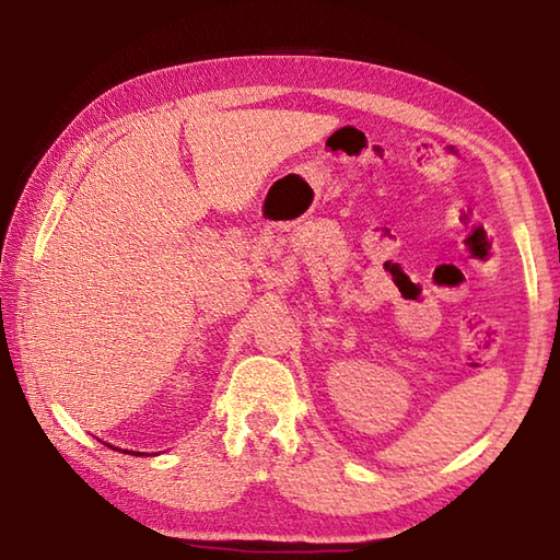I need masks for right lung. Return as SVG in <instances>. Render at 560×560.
<instances>
[{
	"label": "right lung",
	"mask_w": 560,
	"mask_h": 560,
	"mask_svg": "<svg viewBox=\"0 0 560 560\" xmlns=\"http://www.w3.org/2000/svg\"><path fill=\"white\" fill-rule=\"evenodd\" d=\"M128 454H130V452H128Z\"/></svg>",
	"instance_id": "right-lung-1"
}]
</instances>
